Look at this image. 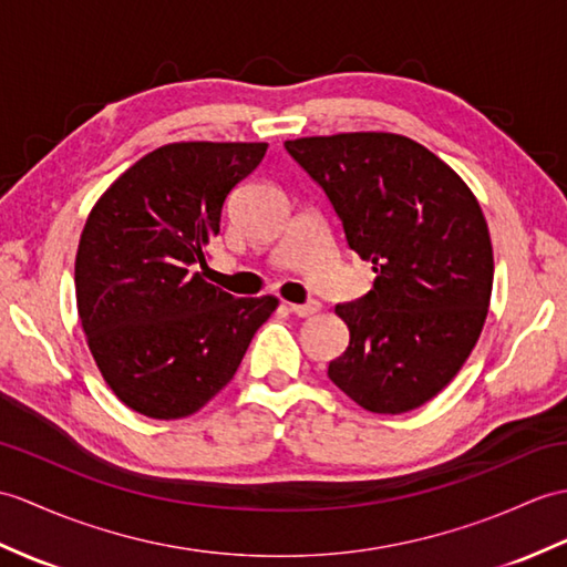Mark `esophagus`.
<instances>
[{
    "instance_id": "34e87169",
    "label": "esophagus",
    "mask_w": 567,
    "mask_h": 567,
    "mask_svg": "<svg viewBox=\"0 0 567 567\" xmlns=\"http://www.w3.org/2000/svg\"><path fill=\"white\" fill-rule=\"evenodd\" d=\"M289 311L299 316V319H309V316L321 311V301H307V305H289Z\"/></svg>"
}]
</instances>
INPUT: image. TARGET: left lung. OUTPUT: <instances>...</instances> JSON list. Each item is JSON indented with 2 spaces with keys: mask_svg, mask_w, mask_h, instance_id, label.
Wrapping results in <instances>:
<instances>
[{
  "mask_svg": "<svg viewBox=\"0 0 567 567\" xmlns=\"http://www.w3.org/2000/svg\"><path fill=\"white\" fill-rule=\"evenodd\" d=\"M372 262L374 287L338 305L350 346L333 384L370 413L399 415L450 384L476 348L493 292V244L476 195L411 137L340 133L287 140Z\"/></svg>",
  "mask_w": 567,
  "mask_h": 567,
  "instance_id": "8db88e82",
  "label": "left lung"
}]
</instances>
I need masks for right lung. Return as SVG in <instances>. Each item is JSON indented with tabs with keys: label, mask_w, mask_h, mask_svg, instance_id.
Segmentation results:
<instances>
[{
	"label": "right lung",
	"mask_w": 567,
	"mask_h": 567,
	"mask_svg": "<svg viewBox=\"0 0 567 567\" xmlns=\"http://www.w3.org/2000/svg\"><path fill=\"white\" fill-rule=\"evenodd\" d=\"M266 142H174L117 176L86 217L76 311L111 391L135 413L200 411L239 370L278 297H231L197 272L221 205Z\"/></svg>",
	"instance_id": "obj_1"
}]
</instances>
